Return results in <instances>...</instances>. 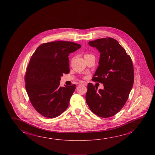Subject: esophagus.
Returning <instances> with one entry per match:
<instances>
[{
    "label": "esophagus",
    "instance_id": "obj_1",
    "mask_svg": "<svg viewBox=\"0 0 155 155\" xmlns=\"http://www.w3.org/2000/svg\"><path fill=\"white\" fill-rule=\"evenodd\" d=\"M79 84H81V85H85V86H86V85H87V83L85 82V81H81V82H80Z\"/></svg>",
    "mask_w": 155,
    "mask_h": 155
}]
</instances>
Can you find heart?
Returning <instances> with one entry per match:
<instances>
[{"label":"heart","instance_id":"obj_1","mask_svg":"<svg viewBox=\"0 0 155 155\" xmlns=\"http://www.w3.org/2000/svg\"><path fill=\"white\" fill-rule=\"evenodd\" d=\"M90 55H91V54H85L84 55V57H87V56H90Z\"/></svg>","mask_w":155,"mask_h":155}]
</instances>
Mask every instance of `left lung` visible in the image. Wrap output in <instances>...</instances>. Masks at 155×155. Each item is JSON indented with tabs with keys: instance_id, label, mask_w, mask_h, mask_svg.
<instances>
[{
	"instance_id": "8db88e82",
	"label": "left lung",
	"mask_w": 155,
	"mask_h": 155,
	"mask_svg": "<svg viewBox=\"0 0 155 155\" xmlns=\"http://www.w3.org/2000/svg\"><path fill=\"white\" fill-rule=\"evenodd\" d=\"M89 45L100 52L99 66L92 80L104 85V89L87 84L86 102L99 117L108 118L117 114L128 99L134 81L132 60L124 48L114 38L90 41Z\"/></svg>"
}]
</instances>
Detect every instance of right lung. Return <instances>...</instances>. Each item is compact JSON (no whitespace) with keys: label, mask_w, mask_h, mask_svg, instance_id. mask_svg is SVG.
<instances>
[{"label":"right lung","mask_w":155,"mask_h":155,"mask_svg":"<svg viewBox=\"0 0 155 155\" xmlns=\"http://www.w3.org/2000/svg\"><path fill=\"white\" fill-rule=\"evenodd\" d=\"M81 48L71 41H52L41 44L31 56L25 76L26 90L32 106L44 117H58L69 106L76 85L61 87L60 81L70 72L69 54Z\"/></svg>","instance_id":"add662e5"}]
</instances>
